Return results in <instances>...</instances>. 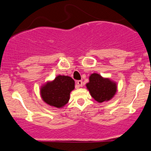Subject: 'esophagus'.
Instances as JSON below:
<instances>
[{
  "instance_id": "obj_1",
  "label": "esophagus",
  "mask_w": 151,
  "mask_h": 151,
  "mask_svg": "<svg viewBox=\"0 0 151 151\" xmlns=\"http://www.w3.org/2000/svg\"><path fill=\"white\" fill-rule=\"evenodd\" d=\"M77 85H78V86H79V87H81V86H83V82H82V81H81V80L77 81Z\"/></svg>"
}]
</instances>
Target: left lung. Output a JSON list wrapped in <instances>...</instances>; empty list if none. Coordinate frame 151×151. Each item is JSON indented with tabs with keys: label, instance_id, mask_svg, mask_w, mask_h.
<instances>
[{
	"label": "left lung",
	"instance_id": "obj_1",
	"mask_svg": "<svg viewBox=\"0 0 151 151\" xmlns=\"http://www.w3.org/2000/svg\"><path fill=\"white\" fill-rule=\"evenodd\" d=\"M86 89L95 101L99 103L106 102L112 99L117 91V83L109 77H103L98 73L89 76Z\"/></svg>",
	"mask_w": 151,
	"mask_h": 151
}]
</instances>
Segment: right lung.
Here are the masks:
<instances>
[{
	"instance_id": "right-lung-1",
	"label": "right lung",
	"mask_w": 151,
	"mask_h": 151,
	"mask_svg": "<svg viewBox=\"0 0 151 151\" xmlns=\"http://www.w3.org/2000/svg\"><path fill=\"white\" fill-rule=\"evenodd\" d=\"M74 86L75 82L72 77L58 75L53 80L46 81L40 86V96L47 104L55 108H63L68 103Z\"/></svg>"
}]
</instances>
